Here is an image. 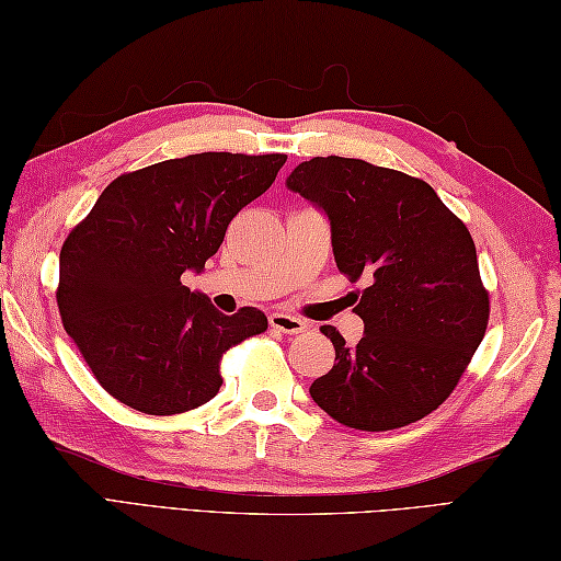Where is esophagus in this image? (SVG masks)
<instances>
[{
    "label": "esophagus",
    "instance_id": "1",
    "mask_svg": "<svg viewBox=\"0 0 561 561\" xmlns=\"http://www.w3.org/2000/svg\"><path fill=\"white\" fill-rule=\"evenodd\" d=\"M268 322H271L273 330H278L283 334H300V332H305V327H308L300 320V317H293V314H285V312H273L268 317Z\"/></svg>",
    "mask_w": 561,
    "mask_h": 561
}]
</instances>
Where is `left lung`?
Masks as SVG:
<instances>
[{
    "instance_id": "obj_1",
    "label": "left lung",
    "mask_w": 561,
    "mask_h": 561,
    "mask_svg": "<svg viewBox=\"0 0 561 561\" xmlns=\"http://www.w3.org/2000/svg\"><path fill=\"white\" fill-rule=\"evenodd\" d=\"M330 219L334 261L366 278L348 346L332 324L334 366L310 386L327 415L383 432L437 410L457 388L489 324V293L463 221L420 178L358 158L317 156L285 181Z\"/></svg>"
}]
</instances>
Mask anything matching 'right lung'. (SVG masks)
I'll use <instances>...</instances> for the list:
<instances>
[{
    "mask_svg": "<svg viewBox=\"0 0 561 561\" xmlns=\"http://www.w3.org/2000/svg\"><path fill=\"white\" fill-rule=\"evenodd\" d=\"M285 153H193L112 181L60 249L58 310L94 378L146 415L205 405L219 358L266 332V314H221L183 273L205 271L229 221L266 193Z\"/></svg>",
    "mask_w": 561,
    "mask_h": 561,
    "instance_id": "obj_1",
    "label": "right lung"
}]
</instances>
